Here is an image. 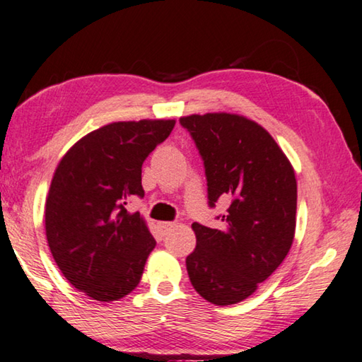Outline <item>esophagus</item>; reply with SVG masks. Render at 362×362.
Instances as JSON below:
<instances>
[{"instance_id": "34e87169", "label": "esophagus", "mask_w": 362, "mask_h": 362, "mask_svg": "<svg viewBox=\"0 0 362 362\" xmlns=\"http://www.w3.org/2000/svg\"><path fill=\"white\" fill-rule=\"evenodd\" d=\"M175 226V223L174 222H161L159 223V228H161V231H163V235H168V233L173 230Z\"/></svg>"}]
</instances>
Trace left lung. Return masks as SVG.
Returning <instances> with one entry per match:
<instances>
[{"label":"left lung","instance_id":"1","mask_svg":"<svg viewBox=\"0 0 362 362\" xmlns=\"http://www.w3.org/2000/svg\"><path fill=\"white\" fill-rule=\"evenodd\" d=\"M204 163L207 203L230 199L220 228L194 222L196 249L187 257L194 291L214 305L252 296L276 269L296 233V174L274 139L240 115L180 118Z\"/></svg>","mask_w":362,"mask_h":362}]
</instances>
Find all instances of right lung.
<instances>
[{"label":"right lung","instance_id":"1","mask_svg":"<svg viewBox=\"0 0 362 362\" xmlns=\"http://www.w3.org/2000/svg\"><path fill=\"white\" fill-rule=\"evenodd\" d=\"M174 126V119L112 122L60 159L46 199V238L64 276L90 298L113 302L140 283L156 241L126 204L144 196L142 164Z\"/></svg>","mask_w":362,"mask_h":362}]
</instances>
